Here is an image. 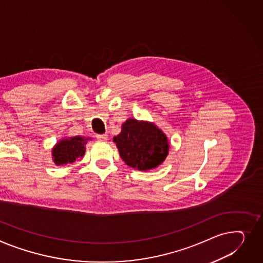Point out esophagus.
Here are the masks:
<instances>
[{
	"label": "esophagus",
	"mask_w": 263,
	"mask_h": 263,
	"mask_svg": "<svg viewBox=\"0 0 263 263\" xmlns=\"http://www.w3.org/2000/svg\"><path fill=\"white\" fill-rule=\"evenodd\" d=\"M99 142H107L108 141V135L107 134H101V135H97L96 136Z\"/></svg>",
	"instance_id": "1"
}]
</instances>
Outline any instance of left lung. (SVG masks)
Listing matches in <instances>:
<instances>
[{
	"mask_svg": "<svg viewBox=\"0 0 263 263\" xmlns=\"http://www.w3.org/2000/svg\"><path fill=\"white\" fill-rule=\"evenodd\" d=\"M113 142L126 165L141 171L157 168L169 153L167 135L147 120L128 118Z\"/></svg>",
	"mask_w": 263,
	"mask_h": 263,
	"instance_id": "obj_1",
	"label": "left lung"
}]
</instances>
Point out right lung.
<instances>
[{
	"label": "right lung",
	"mask_w": 263,
	"mask_h": 263,
	"mask_svg": "<svg viewBox=\"0 0 263 263\" xmlns=\"http://www.w3.org/2000/svg\"><path fill=\"white\" fill-rule=\"evenodd\" d=\"M91 137L72 136L63 137L51 149L52 161L57 166L74 163L77 159H82L85 153V145Z\"/></svg>",
	"instance_id": "obj_1"
}]
</instances>
